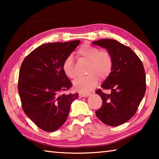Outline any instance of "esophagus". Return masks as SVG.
Wrapping results in <instances>:
<instances>
[{
    "label": "esophagus",
    "mask_w": 159,
    "mask_h": 159,
    "mask_svg": "<svg viewBox=\"0 0 159 159\" xmlns=\"http://www.w3.org/2000/svg\"><path fill=\"white\" fill-rule=\"evenodd\" d=\"M90 95V93H79V97L80 98H86V97L89 96Z\"/></svg>",
    "instance_id": "34e87169"
}]
</instances>
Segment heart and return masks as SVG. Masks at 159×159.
Returning a JSON list of instances; mask_svg holds the SVG:
<instances>
[{
	"instance_id": "b5f03b06",
	"label": "heart",
	"mask_w": 159,
	"mask_h": 159,
	"mask_svg": "<svg viewBox=\"0 0 159 159\" xmlns=\"http://www.w3.org/2000/svg\"><path fill=\"white\" fill-rule=\"evenodd\" d=\"M78 55L88 61V76L79 78L73 83L74 89L81 93H88L98 85L99 78L106 79L111 74L113 60L110 54L107 51H100L99 48L89 44H83L77 51ZM64 74L70 79L76 76L74 69V59L71 55L66 57L62 63Z\"/></svg>"
}]
</instances>
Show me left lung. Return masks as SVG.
Masks as SVG:
<instances>
[{
	"label": "left lung",
	"mask_w": 159,
	"mask_h": 159,
	"mask_svg": "<svg viewBox=\"0 0 159 159\" xmlns=\"http://www.w3.org/2000/svg\"><path fill=\"white\" fill-rule=\"evenodd\" d=\"M93 44L107 49L111 55L113 67L111 74L102 83L106 94L100 89L96 93L101 97L102 105L95 111L102 123L118 126L133 116L146 91V76L141 60L131 48L114 39H100Z\"/></svg>",
	"instance_id": "8db88e82"
}]
</instances>
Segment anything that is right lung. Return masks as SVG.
<instances>
[{"label": "right lung", "instance_id": "right-lung-1", "mask_svg": "<svg viewBox=\"0 0 159 159\" xmlns=\"http://www.w3.org/2000/svg\"><path fill=\"white\" fill-rule=\"evenodd\" d=\"M80 40L40 45L21 64L18 90L24 111L38 127L57 130L66 121L71 104L79 94H61L71 87L62 63Z\"/></svg>", "mask_w": 159, "mask_h": 159}]
</instances>
